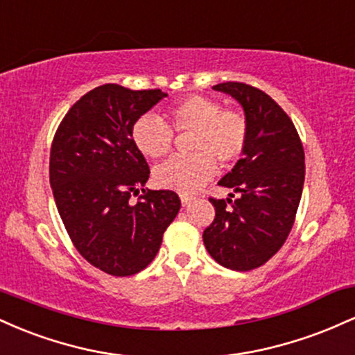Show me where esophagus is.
Returning a JSON list of instances; mask_svg holds the SVG:
<instances>
[{
	"instance_id": "34e87169",
	"label": "esophagus",
	"mask_w": 355,
	"mask_h": 355,
	"mask_svg": "<svg viewBox=\"0 0 355 355\" xmlns=\"http://www.w3.org/2000/svg\"><path fill=\"white\" fill-rule=\"evenodd\" d=\"M180 200H182V205L187 207L191 200H193V197H189V195H180Z\"/></svg>"
}]
</instances>
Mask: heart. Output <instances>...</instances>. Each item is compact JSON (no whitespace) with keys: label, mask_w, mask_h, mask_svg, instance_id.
<instances>
[{"label":"heart","mask_w":355,"mask_h":355,"mask_svg":"<svg viewBox=\"0 0 355 355\" xmlns=\"http://www.w3.org/2000/svg\"><path fill=\"white\" fill-rule=\"evenodd\" d=\"M175 132H191L190 157H175L153 170L155 185L180 193L200 190L217 172V160L230 165L243 153L248 138L245 118L235 110H222L215 100L190 95L166 112ZM132 141L146 158L170 153L173 133L158 116L141 115L132 126Z\"/></svg>","instance_id":"heart-1"}]
</instances>
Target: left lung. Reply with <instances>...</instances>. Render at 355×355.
Returning a JSON list of instances; mask_svg holds the SVG:
<instances>
[{
	"mask_svg": "<svg viewBox=\"0 0 355 355\" xmlns=\"http://www.w3.org/2000/svg\"><path fill=\"white\" fill-rule=\"evenodd\" d=\"M214 89L242 105L248 138L243 157L218 182L235 195L210 198L215 218L203 243L220 266L247 272L272 259L291 234L304 189V146L287 113L262 89L237 81Z\"/></svg>",
	"mask_w": 355,
	"mask_h": 355,
	"instance_id": "left-lung-1",
	"label": "left lung"
}]
</instances>
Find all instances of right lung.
<instances>
[{
  "instance_id": "add662e5",
  "label": "right lung",
  "mask_w": 355,
  "mask_h": 355,
  "mask_svg": "<svg viewBox=\"0 0 355 355\" xmlns=\"http://www.w3.org/2000/svg\"><path fill=\"white\" fill-rule=\"evenodd\" d=\"M165 96L162 89L101 85L73 105L53 138L56 209L76 250L105 274L144 270L180 210L175 191L144 189L150 168L132 141L133 123ZM140 191L133 204L129 198Z\"/></svg>"
}]
</instances>
